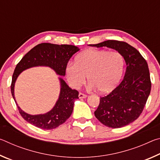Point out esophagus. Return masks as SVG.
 Wrapping results in <instances>:
<instances>
[{"label": "esophagus", "instance_id": "34e87169", "mask_svg": "<svg viewBox=\"0 0 160 160\" xmlns=\"http://www.w3.org/2000/svg\"><path fill=\"white\" fill-rule=\"evenodd\" d=\"M78 97H79L80 99H85L88 96H87L86 94H85L80 92V93H79V95H78Z\"/></svg>", "mask_w": 160, "mask_h": 160}]
</instances>
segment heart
<instances>
[{"label": "heart", "instance_id": "b5f03b06", "mask_svg": "<svg viewBox=\"0 0 160 160\" xmlns=\"http://www.w3.org/2000/svg\"><path fill=\"white\" fill-rule=\"evenodd\" d=\"M124 58L118 51L90 48L75 56L74 63L66 66V74L73 88H78L88 76L90 88L109 93L118 86L124 70Z\"/></svg>", "mask_w": 160, "mask_h": 160}]
</instances>
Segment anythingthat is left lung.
<instances>
[{"label":"left lung","mask_w":160,"mask_h":160,"mask_svg":"<svg viewBox=\"0 0 160 160\" xmlns=\"http://www.w3.org/2000/svg\"><path fill=\"white\" fill-rule=\"evenodd\" d=\"M90 47L113 48L121 53L126 63L123 80L108 95L100 98L95 117L112 128L126 126L141 114L151 90L148 66L136 48L126 42L107 40Z\"/></svg>","instance_id":"1"}]
</instances>
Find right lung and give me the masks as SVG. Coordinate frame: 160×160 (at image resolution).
<instances>
[{
	"mask_svg": "<svg viewBox=\"0 0 160 160\" xmlns=\"http://www.w3.org/2000/svg\"><path fill=\"white\" fill-rule=\"evenodd\" d=\"M79 50V48L73 45L42 43L32 48L18 63L13 72L10 88L19 112L26 121L42 129L51 130L57 128L72 114L75 100L79 98V94L77 90H72L63 78L59 77L60 94L52 109L43 114H29L20 109L15 100V84L19 75L24 70L30 68L46 66L53 69L57 75L64 76L68 62L71 56Z\"/></svg>",
	"mask_w": 160,
	"mask_h": 160,
	"instance_id": "add662e5",
	"label": "right lung"
}]
</instances>
